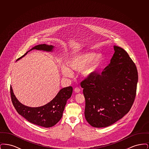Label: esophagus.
<instances>
[{
    "label": "esophagus",
    "instance_id": "34e87169",
    "mask_svg": "<svg viewBox=\"0 0 149 149\" xmlns=\"http://www.w3.org/2000/svg\"><path fill=\"white\" fill-rule=\"evenodd\" d=\"M74 91L76 93H79L80 92V89L79 88L77 87V88H75L74 89Z\"/></svg>",
    "mask_w": 149,
    "mask_h": 149
}]
</instances>
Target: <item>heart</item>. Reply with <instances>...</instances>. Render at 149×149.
Segmentation results:
<instances>
[{"instance_id":"b5f03b06","label":"heart","mask_w":149,"mask_h":149,"mask_svg":"<svg viewBox=\"0 0 149 149\" xmlns=\"http://www.w3.org/2000/svg\"><path fill=\"white\" fill-rule=\"evenodd\" d=\"M104 62V57L102 54L87 52L77 54L68 61V66L71 70L75 71L82 70V74L85 77L94 75L102 66ZM65 65L61 67V71L64 75L70 77L72 72Z\"/></svg>"}]
</instances>
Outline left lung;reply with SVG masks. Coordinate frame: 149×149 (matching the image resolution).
Masks as SVG:
<instances>
[{"label": "left lung", "instance_id": "left-lung-1", "mask_svg": "<svg viewBox=\"0 0 149 149\" xmlns=\"http://www.w3.org/2000/svg\"><path fill=\"white\" fill-rule=\"evenodd\" d=\"M111 63L101 74L81 83L85 99L86 120L94 127H108L130 111L136 94V65L122 48L114 46Z\"/></svg>", "mask_w": 149, "mask_h": 149}]
</instances>
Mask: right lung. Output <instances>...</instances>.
Here are the masks:
<instances>
[{
	"label": "right lung",
	"mask_w": 149,
	"mask_h": 149,
	"mask_svg": "<svg viewBox=\"0 0 149 149\" xmlns=\"http://www.w3.org/2000/svg\"><path fill=\"white\" fill-rule=\"evenodd\" d=\"M54 47L52 45L46 44L37 45L18 60L24 56L28 52L31 50L35 49L51 52L52 51ZM10 92L12 103L18 113L32 123L48 128L54 126L61 120L67 100L71 97L72 88V86H68L61 89L51 102L39 107H29L22 104L15 97L11 86Z\"/></svg>",
	"instance_id": "1"
}]
</instances>
